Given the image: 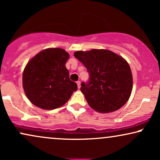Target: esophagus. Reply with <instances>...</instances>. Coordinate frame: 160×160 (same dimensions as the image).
<instances>
[{"instance_id": "34e87169", "label": "esophagus", "mask_w": 160, "mask_h": 160, "mask_svg": "<svg viewBox=\"0 0 160 160\" xmlns=\"http://www.w3.org/2000/svg\"><path fill=\"white\" fill-rule=\"evenodd\" d=\"M76 83H77V85H78V88H80V87H81V82H80V81H78Z\"/></svg>"}]
</instances>
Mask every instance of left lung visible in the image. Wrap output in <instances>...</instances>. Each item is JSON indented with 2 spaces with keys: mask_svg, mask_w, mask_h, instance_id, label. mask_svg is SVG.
<instances>
[{
  "mask_svg": "<svg viewBox=\"0 0 160 160\" xmlns=\"http://www.w3.org/2000/svg\"><path fill=\"white\" fill-rule=\"evenodd\" d=\"M74 56L89 73L82 82L81 91L90 107L102 113L119 110L131 96L133 76L129 64L122 57L108 50L76 51Z\"/></svg>",
  "mask_w": 160,
  "mask_h": 160,
  "instance_id": "obj_1",
  "label": "left lung"
}]
</instances>
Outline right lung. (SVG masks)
I'll use <instances>...</instances> for the list:
<instances>
[{"label":"right lung","instance_id":"right-lung-1","mask_svg":"<svg viewBox=\"0 0 160 160\" xmlns=\"http://www.w3.org/2000/svg\"><path fill=\"white\" fill-rule=\"evenodd\" d=\"M70 55L61 48L41 51L27 63L23 72V88L34 105L53 110L64 105L78 89L66 68Z\"/></svg>","mask_w":160,"mask_h":160}]
</instances>
